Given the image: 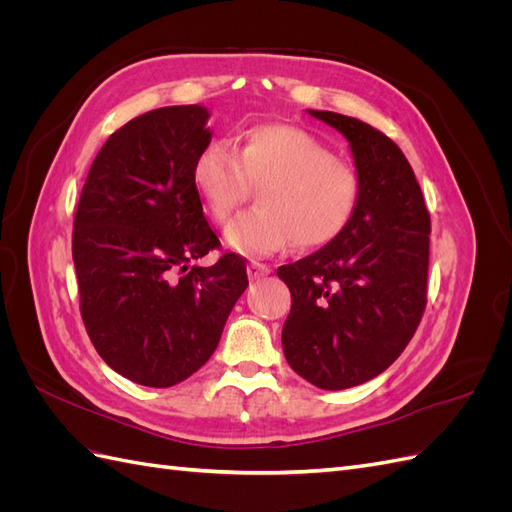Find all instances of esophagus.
Segmentation results:
<instances>
[{
  "instance_id": "34e87169",
  "label": "esophagus",
  "mask_w": 512,
  "mask_h": 512,
  "mask_svg": "<svg viewBox=\"0 0 512 512\" xmlns=\"http://www.w3.org/2000/svg\"><path fill=\"white\" fill-rule=\"evenodd\" d=\"M247 273H250L252 280H260V277H265L271 273V267L265 265V262H258V260H252L250 265H247Z\"/></svg>"
}]
</instances>
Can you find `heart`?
<instances>
[{
	"label": "heart",
	"instance_id": "heart-1",
	"mask_svg": "<svg viewBox=\"0 0 512 512\" xmlns=\"http://www.w3.org/2000/svg\"><path fill=\"white\" fill-rule=\"evenodd\" d=\"M192 183L220 222L260 188V209L232 220L224 235L247 256H269L290 243L299 250L329 245L352 222L363 192L359 168L288 123L247 128L241 147L226 138L209 141L196 153Z\"/></svg>",
	"mask_w": 512,
	"mask_h": 512
}]
</instances>
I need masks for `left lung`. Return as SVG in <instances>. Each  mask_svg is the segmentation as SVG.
Here are the masks:
<instances>
[{"mask_svg":"<svg viewBox=\"0 0 512 512\" xmlns=\"http://www.w3.org/2000/svg\"><path fill=\"white\" fill-rule=\"evenodd\" d=\"M309 115L348 138L363 192L342 235L277 269L292 297L282 346L301 378L342 391L382 374L416 333L431 224L414 170L389 136L339 113Z\"/></svg>","mask_w":512,"mask_h":512,"instance_id":"obj_1","label":"left lung"}]
</instances>
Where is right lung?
<instances>
[{
    "instance_id": "add662e5",
    "label": "right lung",
    "mask_w": 512,
    "mask_h": 512,
    "mask_svg": "<svg viewBox=\"0 0 512 512\" xmlns=\"http://www.w3.org/2000/svg\"><path fill=\"white\" fill-rule=\"evenodd\" d=\"M207 108L164 106L108 136L74 213L72 258L91 344L117 374L166 389L190 378L220 344L247 288L245 260L220 250L192 183L211 141Z\"/></svg>"
}]
</instances>
